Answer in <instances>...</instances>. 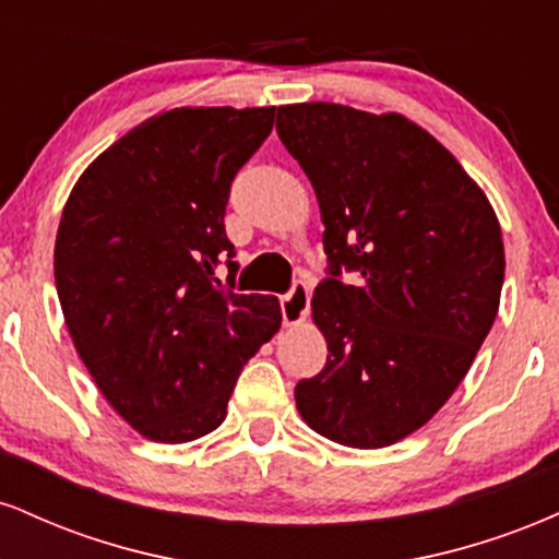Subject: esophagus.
I'll use <instances>...</instances> for the list:
<instances>
[{"label": "esophagus", "instance_id": "34e87169", "mask_svg": "<svg viewBox=\"0 0 559 559\" xmlns=\"http://www.w3.org/2000/svg\"><path fill=\"white\" fill-rule=\"evenodd\" d=\"M310 284L307 281H294L288 294L281 297V316H284V325H297L310 312Z\"/></svg>", "mask_w": 559, "mask_h": 559}]
</instances>
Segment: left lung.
I'll return each mask as SVG.
<instances>
[{"label":"left lung","instance_id":"left-lung-1","mask_svg":"<svg viewBox=\"0 0 559 559\" xmlns=\"http://www.w3.org/2000/svg\"><path fill=\"white\" fill-rule=\"evenodd\" d=\"M275 131L316 189L329 254L312 294L329 360L297 383V409L338 444L389 447L433 418L489 336L504 281L497 215L402 115L310 102L278 107Z\"/></svg>","mask_w":559,"mask_h":559}]
</instances>
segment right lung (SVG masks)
I'll list each match as a JSON object with an SVG mask.
<instances>
[{"label":"right lung","instance_id":"right-lung-1","mask_svg":"<svg viewBox=\"0 0 559 559\" xmlns=\"http://www.w3.org/2000/svg\"><path fill=\"white\" fill-rule=\"evenodd\" d=\"M275 107H181L115 141L75 183L55 284L83 365L146 439L183 444L226 420L243 362L281 329L265 294H236L230 183Z\"/></svg>","mask_w":559,"mask_h":559}]
</instances>
